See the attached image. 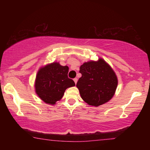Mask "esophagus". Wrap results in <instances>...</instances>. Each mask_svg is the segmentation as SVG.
Listing matches in <instances>:
<instances>
[{
  "label": "esophagus",
  "instance_id": "esophagus-1",
  "mask_svg": "<svg viewBox=\"0 0 150 150\" xmlns=\"http://www.w3.org/2000/svg\"><path fill=\"white\" fill-rule=\"evenodd\" d=\"M73 81H74V82H75V84H77V78L73 79Z\"/></svg>",
  "mask_w": 150,
  "mask_h": 150
}]
</instances>
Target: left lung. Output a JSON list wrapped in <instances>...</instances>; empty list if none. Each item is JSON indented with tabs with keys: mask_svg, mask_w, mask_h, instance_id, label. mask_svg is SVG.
<instances>
[{
	"mask_svg": "<svg viewBox=\"0 0 150 150\" xmlns=\"http://www.w3.org/2000/svg\"><path fill=\"white\" fill-rule=\"evenodd\" d=\"M81 77L77 83L81 97L88 105L99 106L115 95L118 78L110 65L103 58L81 65Z\"/></svg>",
	"mask_w": 150,
	"mask_h": 150,
	"instance_id": "8db88e82",
	"label": "left lung"
}]
</instances>
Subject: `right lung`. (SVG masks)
<instances>
[{"mask_svg": "<svg viewBox=\"0 0 150 150\" xmlns=\"http://www.w3.org/2000/svg\"><path fill=\"white\" fill-rule=\"evenodd\" d=\"M69 67L59 62L42 66L35 77V92L44 103L54 105L62 99L67 88L74 87L75 82L68 77Z\"/></svg>", "mask_w": 150, "mask_h": 150, "instance_id": "1", "label": "right lung"}]
</instances>
